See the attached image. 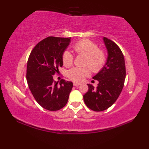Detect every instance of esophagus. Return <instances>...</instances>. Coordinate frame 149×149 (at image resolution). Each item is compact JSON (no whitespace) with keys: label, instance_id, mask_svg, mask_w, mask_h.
Segmentation results:
<instances>
[{"label":"esophagus","instance_id":"obj_1","mask_svg":"<svg viewBox=\"0 0 149 149\" xmlns=\"http://www.w3.org/2000/svg\"><path fill=\"white\" fill-rule=\"evenodd\" d=\"M81 84L80 83H73V85L74 86H79Z\"/></svg>","mask_w":149,"mask_h":149}]
</instances>
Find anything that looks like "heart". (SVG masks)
Segmentation results:
<instances>
[{"label":"heart","mask_w":149,"mask_h":149,"mask_svg":"<svg viewBox=\"0 0 149 149\" xmlns=\"http://www.w3.org/2000/svg\"><path fill=\"white\" fill-rule=\"evenodd\" d=\"M73 49L76 54L86 57L84 65L88 66L94 72L101 70L106 63V54L102 49H98L97 45L89 40H82L76 43ZM62 62L66 66H71L73 63V56L69 50H65L62 54ZM91 71L88 68L74 67L68 72V78L76 83L83 81L89 76Z\"/></svg>","instance_id":"b5f03b06"}]
</instances>
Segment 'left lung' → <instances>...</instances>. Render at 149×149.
<instances>
[{"instance_id":"8db88e82","label":"left lung","mask_w":149,"mask_h":149,"mask_svg":"<svg viewBox=\"0 0 149 149\" xmlns=\"http://www.w3.org/2000/svg\"><path fill=\"white\" fill-rule=\"evenodd\" d=\"M107 51V58L102 70L93 78L99 83L96 88L88 84V91L83 96L86 105L94 111L108 109L118 100L124 87L125 65L120 48L106 37L103 38Z\"/></svg>"}]
</instances>
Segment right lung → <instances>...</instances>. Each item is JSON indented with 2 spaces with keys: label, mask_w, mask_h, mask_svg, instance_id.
Masks as SVG:
<instances>
[{
  "label": "right lung",
  "mask_w": 149,
  "mask_h": 149,
  "mask_svg": "<svg viewBox=\"0 0 149 149\" xmlns=\"http://www.w3.org/2000/svg\"><path fill=\"white\" fill-rule=\"evenodd\" d=\"M71 38L48 37L38 43L31 50L26 67V79L35 100L44 109L58 111L68 101L73 83L53 80L63 66L62 54L68 46Z\"/></svg>",
  "instance_id": "right-lung-1"
}]
</instances>
